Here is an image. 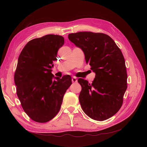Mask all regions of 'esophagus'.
<instances>
[{"mask_svg": "<svg viewBox=\"0 0 147 147\" xmlns=\"http://www.w3.org/2000/svg\"><path fill=\"white\" fill-rule=\"evenodd\" d=\"M77 82V78H75V77H72V83H76Z\"/></svg>", "mask_w": 147, "mask_h": 147, "instance_id": "1", "label": "esophagus"}]
</instances>
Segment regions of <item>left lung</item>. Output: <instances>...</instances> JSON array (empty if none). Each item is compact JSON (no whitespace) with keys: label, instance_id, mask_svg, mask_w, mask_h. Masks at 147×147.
Here are the masks:
<instances>
[{"label":"left lung","instance_id":"1","mask_svg":"<svg viewBox=\"0 0 147 147\" xmlns=\"http://www.w3.org/2000/svg\"><path fill=\"white\" fill-rule=\"evenodd\" d=\"M68 38L81 48L86 63L96 74L92 84L79 78L82 86L79 101L89 117L104 121L116 114L123 104L127 89V72L124 56L113 40L103 33L79 32Z\"/></svg>","mask_w":147,"mask_h":147}]
</instances>
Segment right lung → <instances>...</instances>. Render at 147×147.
Instances as JSON below:
<instances>
[{"mask_svg": "<svg viewBox=\"0 0 147 147\" xmlns=\"http://www.w3.org/2000/svg\"><path fill=\"white\" fill-rule=\"evenodd\" d=\"M64 43L63 36L47 35L31 40L19 56L14 76L17 96L26 113L36 122L46 123L56 116L72 84L70 75L60 78L51 74Z\"/></svg>", "mask_w": 147, "mask_h": 147, "instance_id": "add662e5", "label": "right lung"}]
</instances>
